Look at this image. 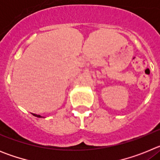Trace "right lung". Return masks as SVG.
Returning <instances> with one entry per match:
<instances>
[{
	"instance_id": "1",
	"label": "right lung",
	"mask_w": 160,
	"mask_h": 160,
	"mask_svg": "<svg viewBox=\"0 0 160 160\" xmlns=\"http://www.w3.org/2000/svg\"><path fill=\"white\" fill-rule=\"evenodd\" d=\"M33 114V115H34V116L38 117V118H42V117L41 116V115H39V114Z\"/></svg>"
}]
</instances>
